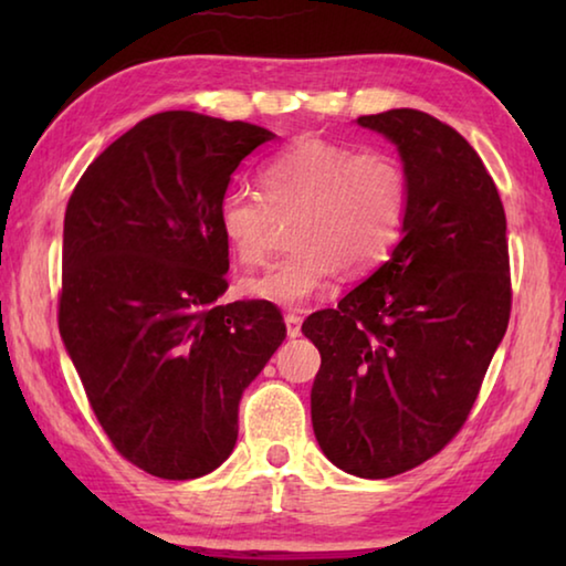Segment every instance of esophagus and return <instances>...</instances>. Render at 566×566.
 I'll return each mask as SVG.
<instances>
[{
  "mask_svg": "<svg viewBox=\"0 0 566 566\" xmlns=\"http://www.w3.org/2000/svg\"><path fill=\"white\" fill-rule=\"evenodd\" d=\"M284 324H286V337H290V339L300 337V334H302V317H300V314H294V312L284 314Z\"/></svg>",
  "mask_w": 566,
  "mask_h": 566,
  "instance_id": "obj_1",
  "label": "esophagus"
}]
</instances>
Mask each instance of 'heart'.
Instances as JSON below:
<instances>
[{
    "mask_svg": "<svg viewBox=\"0 0 566 566\" xmlns=\"http://www.w3.org/2000/svg\"><path fill=\"white\" fill-rule=\"evenodd\" d=\"M260 191L229 187L217 205L224 244L247 266L262 264L280 219H294L296 249L242 292L280 306H302L339 272L367 274L399 242L409 209L405 167L387 151H357L304 137L266 161Z\"/></svg>",
    "mask_w": 566,
    "mask_h": 566,
    "instance_id": "obj_1",
    "label": "heart"
}]
</instances>
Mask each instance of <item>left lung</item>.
Wrapping results in <instances>:
<instances>
[{
  "label": "left lung",
  "mask_w": 566,
  "mask_h": 566,
  "mask_svg": "<svg viewBox=\"0 0 566 566\" xmlns=\"http://www.w3.org/2000/svg\"><path fill=\"white\" fill-rule=\"evenodd\" d=\"M357 124L399 151L405 229L389 260L302 332L322 354V452L347 474L387 479L444 449L472 411L510 324V252L500 191L462 134L417 109Z\"/></svg>",
  "instance_id": "1"
}]
</instances>
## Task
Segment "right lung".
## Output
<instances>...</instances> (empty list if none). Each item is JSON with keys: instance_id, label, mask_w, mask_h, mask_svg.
<instances>
[{"instance_id": "obj_1", "label": "right lung", "mask_w": 566, "mask_h": 566, "mask_svg": "<svg viewBox=\"0 0 566 566\" xmlns=\"http://www.w3.org/2000/svg\"><path fill=\"white\" fill-rule=\"evenodd\" d=\"M264 127L161 112L122 134L64 214L60 334L117 452L161 479L232 454L239 399L286 337L272 302L219 304L217 205Z\"/></svg>"}]
</instances>
